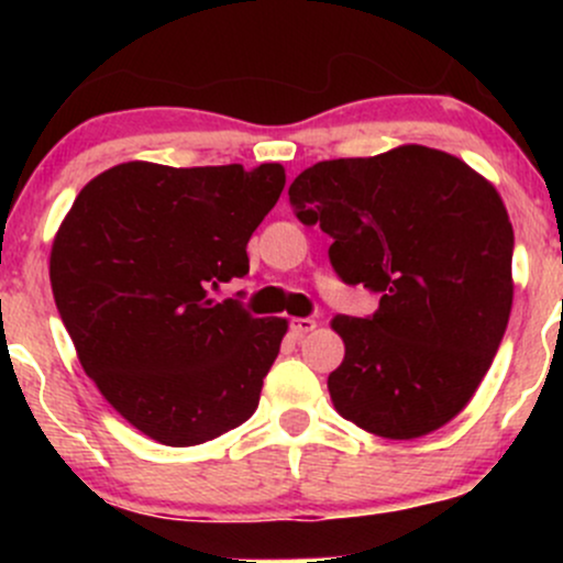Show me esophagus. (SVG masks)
Returning a JSON list of instances; mask_svg holds the SVG:
<instances>
[{
	"label": "esophagus",
	"instance_id": "34e87169",
	"mask_svg": "<svg viewBox=\"0 0 563 563\" xmlns=\"http://www.w3.org/2000/svg\"><path fill=\"white\" fill-rule=\"evenodd\" d=\"M314 328H318V320H312V318H294V320H290V333H294L296 339H303V335L312 333Z\"/></svg>",
	"mask_w": 563,
	"mask_h": 563
}]
</instances>
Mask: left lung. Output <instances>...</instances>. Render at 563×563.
<instances>
[{
	"label": "left lung",
	"mask_w": 563,
	"mask_h": 563,
	"mask_svg": "<svg viewBox=\"0 0 563 563\" xmlns=\"http://www.w3.org/2000/svg\"><path fill=\"white\" fill-rule=\"evenodd\" d=\"M288 198L333 238L341 280L380 296L373 318L331 322L346 346L328 376L335 412L384 439L442 429L487 376L514 303V228L493 183L450 153L399 145L320 161Z\"/></svg>",
	"instance_id": "1"
}]
</instances>
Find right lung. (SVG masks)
Masks as SVG:
<instances>
[{
  "instance_id": "obj_1",
  "label": "right lung",
  "mask_w": 563,
  "mask_h": 563,
  "mask_svg": "<svg viewBox=\"0 0 563 563\" xmlns=\"http://www.w3.org/2000/svg\"><path fill=\"white\" fill-rule=\"evenodd\" d=\"M286 169L129 161L84 185L57 230L49 280L79 363L121 418L169 448L254 416L286 318L209 288L249 275L254 230Z\"/></svg>"
}]
</instances>
